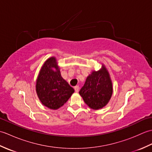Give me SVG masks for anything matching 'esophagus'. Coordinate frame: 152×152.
Wrapping results in <instances>:
<instances>
[{
  "label": "esophagus",
  "mask_w": 152,
  "mask_h": 152,
  "mask_svg": "<svg viewBox=\"0 0 152 152\" xmlns=\"http://www.w3.org/2000/svg\"><path fill=\"white\" fill-rule=\"evenodd\" d=\"M79 86H75L74 87V90H75V92L76 93H78V91H79Z\"/></svg>",
  "instance_id": "34e87169"
}]
</instances>
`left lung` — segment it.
<instances>
[{
  "mask_svg": "<svg viewBox=\"0 0 152 152\" xmlns=\"http://www.w3.org/2000/svg\"><path fill=\"white\" fill-rule=\"evenodd\" d=\"M79 93L91 109H101L108 104L113 93V86L110 76L104 64H102L101 69L93 70L87 77Z\"/></svg>",
  "mask_w": 152,
  "mask_h": 152,
  "instance_id": "left-lung-1",
  "label": "left lung"
}]
</instances>
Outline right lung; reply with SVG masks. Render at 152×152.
Masks as SVG:
<instances>
[{"instance_id": "right-lung-1", "label": "right lung", "mask_w": 152, "mask_h": 152, "mask_svg": "<svg viewBox=\"0 0 152 152\" xmlns=\"http://www.w3.org/2000/svg\"><path fill=\"white\" fill-rule=\"evenodd\" d=\"M36 91L42 104L51 110L63 106L74 92L61 76L55 57L48 58L42 66L36 81Z\"/></svg>"}]
</instances>
